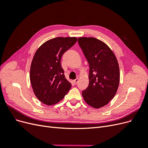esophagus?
I'll return each instance as SVG.
<instances>
[{"label": "esophagus", "mask_w": 148, "mask_h": 148, "mask_svg": "<svg viewBox=\"0 0 148 148\" xmlns=\"http://www.w3.org/2000/svg\"><path fill=\"white\" fill-rule=\"evenodd\" d=\"M73 82H74V83L75 84H77L78 82V78H77V79H75L74 81H73Z\"/></svg>", "instance_id": "obj_1"}]
</instances>
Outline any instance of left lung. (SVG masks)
<instances>
[{
	"instance_id": "8db88e82",
	"label": "left lung",
	"mask_w": 148,
	"mask_h": 148,
	"mask_svg": "<svg viewBox=\"0 0 148 148\" xmlns=\"http://www.w3.org/2000/svg\"><path fill=\"white\" fill-rule=\"evenodd\" d=\"M78 42L89 66V85L82 91L88 105L98 109L113 99L120 82L119 64L106 44L95 38H79Z\"/></svg>"
}]
</instances>
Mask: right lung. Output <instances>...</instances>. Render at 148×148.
Segmentation results:
<instances>
[{
  "label": "right lung",
  "instance_id": "1",
  "mask_svg": "<svg viewBox=\"0 0 148 148\" xmlns=\"http://www.w3.org/2000/svg\"><path fill=\"white\" fill-rule=\"evenodd\" d=\"M77 41L75 37L53 38L36 52L29 78L35 96L43 104H57L70 89L71 84L65 77L60 60L64 53Z\"/></svg>",
  "mask_w": 148,
  "mask_h": 148
}]
</instances>
